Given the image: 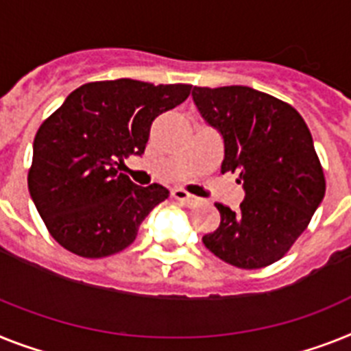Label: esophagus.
<instances>
[{"instance_id":"esophagus-1","label":"esophagus","mask_w":351,"mask_h":351,"mask_svg":"<svg viewBox=\"0 0 351 351\" xmlns=\"http://www.w3.org/2000/svg\"><path fill=\"white\" fill-rule=\"evenodd\" d=\"M172 197L176 201L184 202V204H193V202H197V197H193L192 193H188L186 190H182V188H173Z\"/></svg>"}]
</instances>
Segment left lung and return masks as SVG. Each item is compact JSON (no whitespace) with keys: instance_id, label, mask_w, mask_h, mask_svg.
Masks as SVG:
<instances>
[{"instance_id":"left-lung-1","label":"left lung","mask_w":351,"mask_h":351,"mask_svg":"<svg viewBox=\"0 0 351 351\" xmlns=\"http://www.w3.org/2000/svg\"><path fill=\"white\" fill-rule=\"evenodd\" d=\"M192 97L224 138L221 172H239L245 190L239 210L217 202L221 226L202 242L234 267H267L289 253L325 197L311 130L291 104L247 86H195Z\"/></svg>"}]
</instances>
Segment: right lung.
<instances>
[{
	"label": "right lung",
	"mask_w": 351,
	"mask_h": 351,
	"mask_svg": "<svg viewBox=\"0 0 351 351\" xmlns=\"http://www.w3.org/2000/svg\"><path fill=\"white\" fill-rule=\"evenodd\" d=\"M190 84L118 78L69 93L34 140L28 190L50 234L84 258L111 256L136 240L140 224L169 197L161 184L138 186L118 172L143 154L152 121L182 104Z\"/></svg>",
	"instance_id": "right-lung-1"
}]
</instances>
